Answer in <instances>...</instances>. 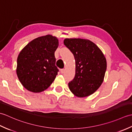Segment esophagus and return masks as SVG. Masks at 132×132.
Returning <instances> with one entry per match:
<instances>
[{
  "label": "esophagus",
  "instance_id": "1",
  "mask_svg": "<svg viewBox=\"0 0 132 132\" xmlns=\"http://www.w3.org/2000/svg\"><path fill=\"white\" fill-rule=\"evenodd\" d=\"M60 72L61 74H63L64 72V69H61L60 70Z\"/></svg>",
  "mask_w": 132,
  "mask_h": 132
}]
</instances>
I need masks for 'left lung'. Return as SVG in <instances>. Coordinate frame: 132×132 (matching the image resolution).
<instances>
[{
  "instance_id": "1",
  "label": "left lung",
  "mask_w": 132,
  "mask_h": 132,
  "mask_svg": "<svg viewBox=\"0 0 132 132\" xmlns=\"http://www.w3.org/2000/svg\"><path fill=\"white\" fill-rule=\"evenodd\" d=\"M63 43L74 54L75 75L69 83L78 97L88 96L100 87L104 78L106 61L99 47L87 39L65 38Z\"/></svg>"
}]
</instances>
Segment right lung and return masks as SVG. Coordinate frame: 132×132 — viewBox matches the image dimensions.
Listing matches in <instances>:
<instances>
[{
	"instance_id": "right-lung-1",
	"label": "right lung",
	"mask_w": 132,
	"mask_h": 132,
	"mask_svg": "<svg viewBox=\"0 0 132 132\" xmlns=\"http://www.w3.org/2000/svg\"><path fill=\"white\" fill-rule=\"evenodd\" d=\"M58 45L57 37L47 35L33 40L20 52L16 74L27 90L41 92L54 80L58 72L54 52Z\"/></svg>"
}]
</instances>
